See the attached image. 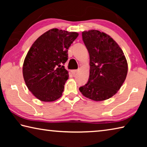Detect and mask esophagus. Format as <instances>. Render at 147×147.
<instances>
[{"instance_id":"obj_1","label":"esophagus","mask_w":147,"mask_h":147,"mask_svg":"<svg viewBox=\"0 0 147 147\" xmlns=\"http://www.w3.org/2000/svg\"><path fill=\"white\" fill-rule=\"evenodd\" d=\"M71 72V74H73V75H75V74L77 73V72H78V71H77V70H72Z\"/></svg>"}]
</instances>
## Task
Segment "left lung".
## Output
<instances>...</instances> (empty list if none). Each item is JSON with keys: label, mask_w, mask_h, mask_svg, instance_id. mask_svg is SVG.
I'll return each mask as SVG.
<instances>
[{"label": "left lung", "mask_w": 147, "mask_h": 147, "mask_svg": "<svg viewBox=\"0 0 147 147\" xmlns=\"http://www.w3.org/2000/svg\"><path fill=\"white\" fill-rule=\"evenodd\" d=\"M89 54V77L79 88L86 97L94 101L108 99L117 93L125 80L128 64L120 47L109 35L95 30L82 32Z\"/></svg>", "instance_id": "obj_1"}]
</instances>
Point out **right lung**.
<instances>
[{
    "mask_svg": "<svg viewBox=\"0 0 147 147\" xmlns=\"http://www.w3.org/2000/svg\"><path fill=\"white\" fill-rule=\"evenodd\" d=\"M77 32L49 30L35 41L24 59L23 74L29 91L43 102L56 100L62 95L68 71L63 65L68 49Z\"/></svg>",
    "mask_w": 147,
    "mask_h": 147,
    "instance_id": "obj_1",
    "label": "right lung"
}]
</instances>
